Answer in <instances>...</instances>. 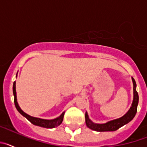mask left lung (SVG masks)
<instances>
[{"label":"left lung","instance_id":"1","mask_svg":"<svg viewBox=\"0 0 147 147\" xmlns=\"http://www.w3.org/2000/svg\"><path fill=\"white\" fill-rule=\"evenodd\" d=\"M132 83H133V100H132L130 108L127 111V113L124 114L122 117L109 121L105 124H96L90 119L88 113L86 112L85 113V123L88 128L92 130L97 131V132H111V131L117 130L120 127L128 124L129 121L133 119L137 113V107L139 98H138V92L136 91V81L132 77Z\"/></svg>","mask_w":147,"mask_h":147}]
</instances>
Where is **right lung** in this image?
<instances>
[{"label": "right lung", "mask_w": 147, "mask_h": 147, "mask_svg": "<svg viewBox=\"0 0 147 147\" xmlns=\"http://www.w3.org/2000/svg\"><path fill=\"white\" fill-rule=\"evenodd\" d=\"M18 76V73L16 74V77ZM13 94H14V97H15V99H14V102H15V107H16L17 110L20 114H21L23 116H24L25 118H26L28 121H29L32 124H33L34 125L39 126V127H44V128H49V129H51V128H54V127H57L58 126L62 124V121H63V117H64L65 112L62 113L59 117L56 118L54 119H40V118H36L33 117V116H31V115H28L27 113H26L25 112H23V110H21V108L20 107L18 103V101H17V93H16V82H14L13 83Z\"/></svg>", "instance_id": "add662e5"}]
</instances>
